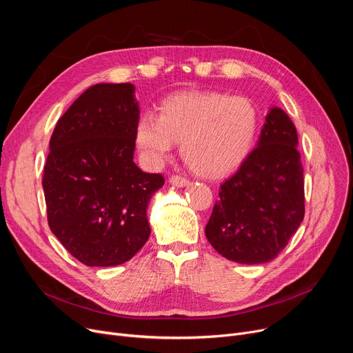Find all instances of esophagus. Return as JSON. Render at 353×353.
Instances as JSON below:
<instances>
[{"label": "esophagus", "mask_w": 353, "mask_h": 353, "mask_svg": "<svg viewBox=\"0 0 353 353\" xmlns=\"http://www.w3.org/2000/svg\"><path fill=\"white\" fill-rule=\"evenodd\" d=\"M170 183L173 184V186H177V188H184L188 186L189 184V180L186 177H183L180 174H174L170 177Z\"/></svg>", "instance_id": "esophagus-1"}]
</instances>
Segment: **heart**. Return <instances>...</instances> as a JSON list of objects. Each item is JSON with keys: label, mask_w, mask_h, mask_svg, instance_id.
Listing matches in <instances>:
<instances>
[{"label": "heart", "mask_w": 353, "mask_h": 353, "mask_svg": "<svg viewBox=\"0 0 353 353\" xmlns=\"http://www.w3.org/2000/svg\"><path fill=\"white\" fill-rule=\"evenodd\" d=\"M259 128L254 104L216 91H189L165 97L157 116L143 113L134 125V143L153 164L169 156L180 141L189 169L203 177L233 172L250 153Z\"/></svg>", "instance_id": "b5f03b06"}]
</instances>
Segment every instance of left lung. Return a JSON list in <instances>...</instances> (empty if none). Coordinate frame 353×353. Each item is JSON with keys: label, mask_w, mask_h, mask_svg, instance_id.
I'll list each match as a JSON object with an SVG mask.
<instances>
[{"label": "left lung", "mask_w": 353, "mask_h": 353, "mask_svg": "<svg viewBox=\"0 0 353 353\" xmlns=\"http://www.w3.org/2000/svg\"><path fill=\"white\" fill-rule=\"evenodd\" d=\"M298 133L283 110L272 108L261 139L239 170L221 183L206 237L242 265L273 261L305 217V179Z\"/></svg>", "instance_id": "1"}]
</instances>
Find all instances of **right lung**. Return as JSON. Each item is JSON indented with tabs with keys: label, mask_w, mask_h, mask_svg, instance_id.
Listing matches in <instances>:
<instances>
[{
	"label": "right lung",
	"mask_w": 353,
	"mask_h": 353,
	"mask_svg": "<svg viewBox=\"0 0 353 353\" xmlns=\"http://www.w3.org/2000/svg\"><path fill=\"white\" fill-rule=\"evenodd\" d=\"M134 85L96 84L57 121L43 188L47 220L61 245L85 266H117L147 242V205L163 174L133 161L139 105Z\"/></svg>",
	"instance_id": "add662e5"
}]
</instances>
